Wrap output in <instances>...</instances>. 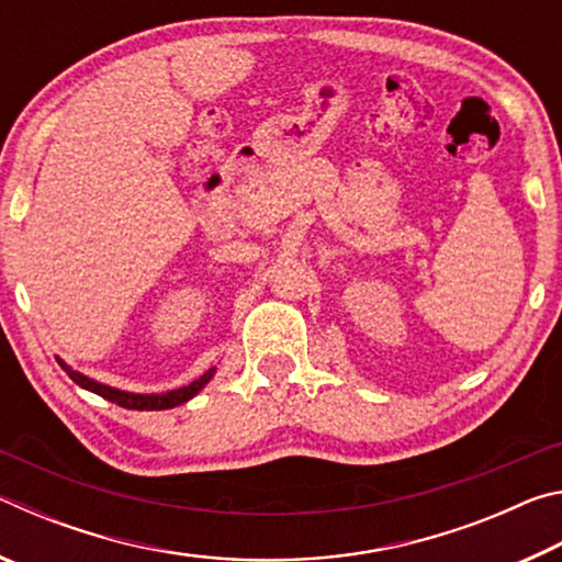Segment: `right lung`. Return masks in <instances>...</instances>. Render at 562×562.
Listing matches in <instances>:
<instances>
[{
	"label": "right lung",
	"instance_id": "right-lung-1",
	"mask_svg": "<svg viewBox=\"0 0 562 562\" xmlns=\"http://www.w3.org/2000/svg\"><path fill=\"white\" fill-rule=\"evenodd\" d=\"M59 364L66 374H69L76 384H79L81 389H87V392H93L99 394L103 398H109V402L119 404L123 408H136V412H160V408H173L178 404H186L188 398H193L201 389L211 382L213 374H215V367L207 369V372L195 379V382H190L188 386H180V389H170V392L166 394H133V392H121V389H113V386H106L97 382V379H89L87 374L76 372V369H71L66 361L59 359Z\"/></svg>",
	"mask_w": 562,
	"mask_h": 562
}]
</instances>
